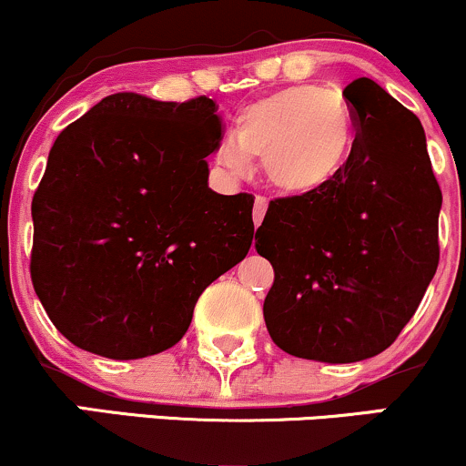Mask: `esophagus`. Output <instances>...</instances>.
I'll return each instance as SVG.
<instances>
[{
	"label": "esophagus",
	"instance_id": "obj_1",
	"mask_svg": "<svg viewBox=\"0 0 466 466\" xmlns=\"http://www.w3.org/2000/svg\"><path fill=\"white\" fill-rule=\"evenodd\" d=\"M267 206H269V201H267V197H263V195H256L254 212H251V215H254V226H256V228H258V226H260V221H263V218H265Z\"/></svg>",
	"mask_w": 466,
	"mask_h": 466
}]
</instances>
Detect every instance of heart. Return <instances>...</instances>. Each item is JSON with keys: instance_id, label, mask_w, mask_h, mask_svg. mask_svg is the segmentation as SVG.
<instances>
[{"instance_id": "b5f03b06", "label": "heart", "mask_w": 466, "mask_h": 466, "mask_svg": "<svg viewBox=\"0 0 466 466\" xmlns=\"http://www.w3.org/2000/svg\"><path fill=\"white\" fill-rule=\"evenodd\" d=\"M352 117L344 98L318 85L282 89L245 106L237 136L217 142L215 164L232 177L263 157L267 179L291 195H307L330 184L349 162Z\"/></svg>"}]
</instances>
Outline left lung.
<instances>
[{
  "label": "left lung",
  "mask_w": 466,
  "mask_h": 466,
  "mask_svg": "<svg viewBox=\"0 0 466 466\" xmlns=\"http://www.w3.org/2000/svg\"><path fill=\"white\" fill-rule=\"evenodd\" d=\"M355 142L324 188L269 201L256 251L274 267L278 349L352 363L392 346L436 274L441 186L420 120L370 78L346 85Z\"/></svg>",
  "instance_id": "obj_1"
}]
</instances>
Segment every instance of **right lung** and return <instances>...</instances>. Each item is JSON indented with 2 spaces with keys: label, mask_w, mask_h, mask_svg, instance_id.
<instances>
[{
  "label": "right lung",
  "mask_w": 466,
  "mask_h": 466,
  "mask_svg": "<svg viewBox=\"0 0 466 466\" xmlns=\"http://www.w3.org/2000/svg\"><path fill=\"white\" fill-rule=\"evenodd\" d=\"M217 109L208 96L120 92L58 133L32 197L30 276L78 349L109 360L170 349L203 289L248 256L254 197L208 188Z\"/></svg>",
  "instance_id": "add662e5"
}]
</instances>
